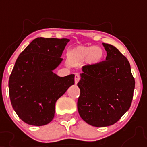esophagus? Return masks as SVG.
I'll return each instance as SVG.
<instances>
[{"label": "esophagus", "instance_id": "1", "mask_svg": "<svg viewBox=\"0 0 147 147\" xmlns=\"http://www.w3.org/2000/svg\"><path fill=\"white\" fill-rule=\"evenodd\" d=\"M80 78H81L80 76H79L78 74H76V75H75V83L77 84V83L79 82V80H80Z\"/></svg>", "mask_w": 147, "mask_h": 147}]
</instances>
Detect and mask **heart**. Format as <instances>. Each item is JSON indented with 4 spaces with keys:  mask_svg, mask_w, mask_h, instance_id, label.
<instances>
[{
    "mask_svg": "<svg viewBox=\"0 0 147 147\" xmlns=\"http://www.w3.org/2000/svg\"><path fill=\"white\" fill-rule=\"evenodd\" d=\"M72 55L78 59H87L88 63L95 65L101 61L104 53L100 47H79L74 49Z\"/></svg>",
    "mask_w": 147,
    "mask_h": 147,
    "instance_id": "1",
    "label": "heart"
}]
</instances>
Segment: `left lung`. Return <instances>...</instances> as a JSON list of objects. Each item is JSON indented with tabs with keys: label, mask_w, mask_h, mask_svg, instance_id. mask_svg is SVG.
Wrapping results in <instances>:
<instances>
[{
	"label": "left lung",
	"mask_w": 147,
	"mask_h": 147,
	"mask_svg": "<svg viewBox=\"0 0 147 147\" xmlns=\"http://www.w3.org/2000/svg\"><path fill=\"white\" fill-rule=\"evenodd\" d=\"M103 46L106 60L83 66L78 82V113L97 127L113 125L121 118L131 105L135 87L127 59L114 46Z\"/></svg>",
	"instance_id": "1"
}]
</instances>
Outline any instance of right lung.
Returning a JSON list of instances; mask_svg holds the SVG:
<instances>
[{
    "instance_id": "1",
    "label": "right lung",
    "mask_w": 147,
    "mask_h": 147,
    "mask_svg": "<svg viewBox=\"0 0 147 147\" xmlns=\"http://www.w3.org/2000/svg\"><path fill=\"white\" fill-rule=\"evenodd\" d=\"M69 39L39 37L20 54L9 78V95L20 118L29 125L53 121L56 100L75 83V75L59 77L53 70L62 62Z\"/></svg>"
}]
</instances>
